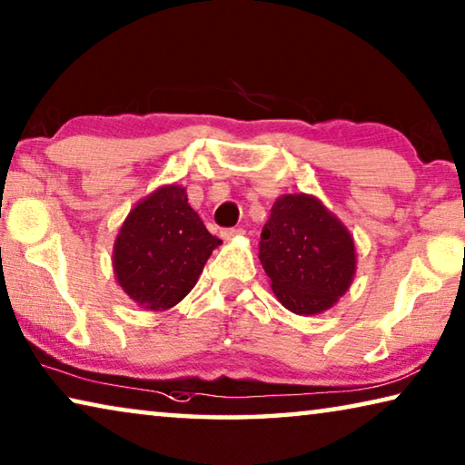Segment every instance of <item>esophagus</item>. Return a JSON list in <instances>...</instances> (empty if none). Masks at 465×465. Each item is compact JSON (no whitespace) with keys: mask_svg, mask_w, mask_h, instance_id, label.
Masks as SVG:
<instances>
[{"mask_svg":"<svg viewBox=\"0 0 465 465\" xmlns=\"http://www.w3.org/2000/svg\"><path fill=\"white\" fill-rule=\"evenodd\" d=\"M244 232L242 230H235V227H230V230H221V238L223 240H233V238H238V235H242Z\"/></svg>","mask_w":465,"mask_h":465,"instance_id":"1","label":"esophagus"}]
</instances>
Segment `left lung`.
<instances>
[{"label": "left lung", "instance_id": "left-lung-1", "mask_svg": "<svg viewBox=\"0 0 465 465\" xmlns=\"http://www.w3.org/2000/svg\"><path fill=\"white\" fill-rule=\"evenodd\" d=\"M259 259L275 299L296 315H320L351 288L357 248L351 232L320 198L283 193L273 203Z\"/></svg>", "mask_w": 465, "mask_h": 465}]
</instances>
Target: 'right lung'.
<instances>
[{"mask_svg":"<svg viewBox=\"0 0 465 465\" xmlns=\"http://www.w3.org/2000/svg\"><path fill=\"white\" fill-rule=\"evenodd\" d=\"M219 244L188 204L183 185L166 183L123 221L113 248L114 277L137 307L158 313L190 294Z\"/></svg>","mask_w":465,"mask_h":465,"instance_id":"1","label":"right lung"}]
</instances>
